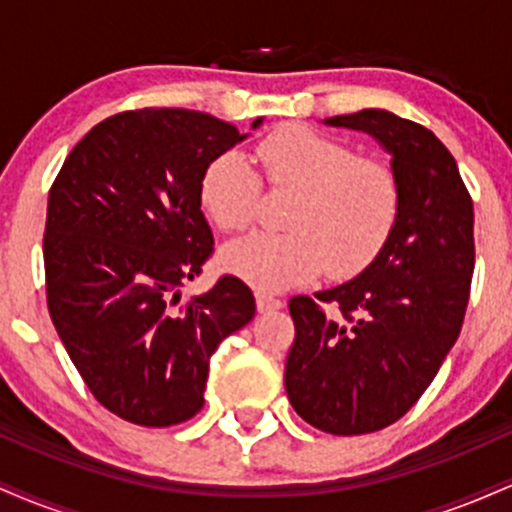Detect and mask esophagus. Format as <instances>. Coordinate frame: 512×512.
Instances as JSON below:
<instances>
[{
    "label": "esophagus",
    "mask_w": 512,
    "mask_h": 512,
    "mask_svg": "<svg viewBox=\"0 0 512 512\" xmlns=\"http://www.w3.org/2000/svg\"><path fill=\"white\" fill-rule=\"evenodd\" d=\"M279 308H284V301H281V298L267 296V293H257V310H260V313H272V310Z\"/></svg>",
    "instance_id": "1"
}]
</instances>
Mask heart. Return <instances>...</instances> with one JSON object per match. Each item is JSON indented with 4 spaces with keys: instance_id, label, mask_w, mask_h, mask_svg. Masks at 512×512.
Returning a JSON list of instances; mask_svg holds the SVG:
<instances>
[{
    "instance_id": "heart-1",
    "label": "heart",
    "mask_w": 512,
    "mask_h": 512,
    "mask_svg": "<svg viewBox=\"0 0 512 512\" xmlns=\"http://www.w3.org/2000/svg\"><path fill=\"white\" fill-rule=\"evenodd\" d=\"M272 192H296L289 233H252L223 250L228 272L260 291H284L327 269L349 279L368 267L402 214V180L383 158L305 125H284L252 149ZM262 179L238 151L204 170L202 207L226 233L245 231L260 214Z\"/></svg>"
}]
</instances>
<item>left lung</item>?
Here are the masks:
<instances>
[{
	"instance_id": "1",
	"label": "left lung",
	"mask_w": 512,
	"mask_h": 512,
	"mask_svg": "<svg viewBox=\"0 0 512 512\" xmlns=\"http://www.w3.org/2000/svg\"><path fill=\"white\" fill-rule=\"evenodd\" d=\"M325 122L373 134L392 154L404 192L395 231L356 279L289 303V402L320 431L361 436L402 419L460 337L474 207L455 158L431 129L375 108Z\"/></svg>"
}]
</instances>
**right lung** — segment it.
Returning a JSON list of instances; mask_svg holds the SVG:
<instances>
[{
	"instance_id": "add662e5",
	"label": "right lung",
	"mask_w": 512,
	"mask_h": 512,
	"mask_svg": "<svg viewBox=\"0 0 512 512\" xmlns=\"http://www.w3.org/2000/svg\"><path fill=\"white\" fill-rule=\"evenodd\" d=\"M243 139L197 110H125L69 151L50 187L43 260L52 325L91 395L132 424L192 419L209 356L255 317V296L231 274L180 303V286L214 252L204 170Z\"/></svg>"
}]
</instances>
